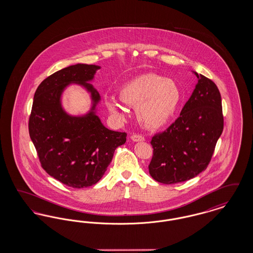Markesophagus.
I'll use <instances>...</instances> for the list:
<instances>
[{
  "label": "esophagus",
  "mask_w": 253,
  "mask_h": 253,
  "mask_svg": "<svg viewBox=\"0 0 253 253\" xmlns=\"http://www.w3.org/2000/svg\"><path fill=\"white\" fill-rule=\"evenodd\" d=\"M132 141L134 142H138V141H143L144 140V136H142L141 134H137V133H134L131 136Z\"/></svg>",
  "instance_id": "34e87169"
}]
</instances>
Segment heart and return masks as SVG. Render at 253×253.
Returning <instances> with one entry per match:
<instances>
[{
    "label": "heart",
    "instance_id": "b5f03b06",
    "mask_svg": "<svg viewBox=\"0 0 253 253\" xmlns=\"http://www.w3.org/2000/svg\"><path fill=\"white\" fill-rule=\"evenodd\" d=\"M119 95L122 102L134 107L137 120L148 129H157L167 124L181 98L175 82L155 73L135 77L121 87ZM105 105L114 116L123 117L124 110L118 99L106 97Z\"/></svg>",
    "mask_w": 253,
    "mask_h": 253
}]
</instances>
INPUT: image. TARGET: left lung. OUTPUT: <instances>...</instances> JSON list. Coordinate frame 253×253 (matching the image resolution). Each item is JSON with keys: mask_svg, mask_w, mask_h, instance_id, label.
<instances>
[{"mask_svg": "<svg viewBox=\"0 0 253 253\" xmlns=\"http://www.w3.org/2000/svg\"><path fill=\"white\" fill-rule=\"evenodd\" d=\"M180 116L168 129L153 136L151 176L163 184L193 178L207 169L224 128L221 95L216 84L203 75Z\"/></svg>", "mask_w": 253, "mask_h": 253, "instance_id": "1", "label": "left lung"}]
</instances>
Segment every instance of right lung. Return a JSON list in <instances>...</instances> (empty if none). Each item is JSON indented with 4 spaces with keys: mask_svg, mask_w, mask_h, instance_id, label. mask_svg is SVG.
I'll return each instance as SVG.
<instances>
[{
    "mask_svg": "<svg viewBox=\"0 0 253 253\" xmlns=\"http://www.w3.org/2000/svg\"><path fill=\"white\" fill-rule=\"evenodd\" d=\"M99 68L78 63L49 76L37 88L29 117V135L42 167L75 189L100 180L115 150L126 142V132L109 130L96 115L100 96L88 82ZM71 83L84 85L91 94L93 105L84 116H71L62 108L61 95Z\"/></svg>",
    "mask_w": 253,
    "mask_h": 253,
    "instance_id": "1",
    "label": "right lung"
}]
</instances>
